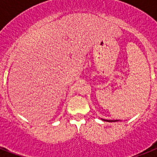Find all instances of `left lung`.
I'll return each instance as SVG.
<instances>
[{
    "mask_svg": "<svg viewBox=\"0 0 157 157\" xmlns=\"http://www.w3.org/2000/svg\"><path fill=\"white\" fill-rule=\"evenodd\" d=\"M103 121H110V122H115V121H117V120H115V121H112V120H103Z\"/></svg>",
    "mask_w": 157,
    "mask_h": 157,
    "instance_id": "obj_1",
    "label": "left lung"
}]
</instances>
